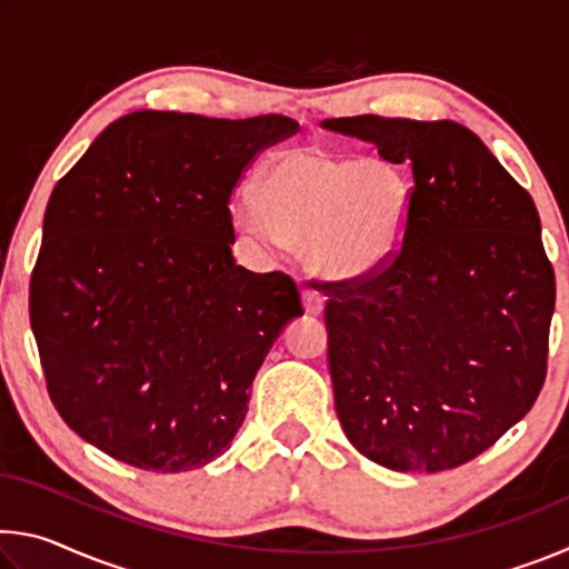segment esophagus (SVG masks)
Listing matches in <instances>:
<instances>
[{
	"label": "esophagus",
	"mask_w": 569,
	"mask_h": 569,
	"mask_svg": "<svg viewBox=\"0 0 569 569\" xmlns=\"http://www.w3.org/2000/svg\"><path fill=\"white\" fill-rule=\"evenodd\" d=\"M303 306H306V313H321L323 311V296L316 291L311 286H303Z\"/></svg>",
	"instance_id": "34e87169"
}]
</instances>
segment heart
<instances>
[{"label":"heart","instance_id":"1","mask_svg":"<svg viewBox=\"0 0 569 569\" xmlns=\"http://www.w3.org/2000/svg\"><path fill=\"white\" fill-rule=\"evenodd\" d=\"M409 198L407 178L387 160L301 146L268 158L258 190H240L230 216L258 246H303L313 271L353 281L383 271L399 256Z\"/></svg>","mask_w":569,"mask_h":569}]
</instances>
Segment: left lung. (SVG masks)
<instances>
[{"instance_id":"left-lung-1","label":"left lung","mask_w":569,"mask_h":569,"mask_svg":"<svg viewBox=\"0 0 569 569\" xmlns=\"http://www.w3.org/2000/svg\"><path fill=\"white\" fill-rule=\"evenodd\" d=\"M323 128L413 176L399 256L323 283L336 413L381 467H461L532 409L547 377L555 271L535 200L459 122L356 114Z\"/></svg>"}]
</instances>
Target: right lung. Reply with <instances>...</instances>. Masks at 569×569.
Here are the masks:
<instances>
[{
  "mask_svg": "<svg viewBox=\"0 0 569 569\" xmlns=\"http://www.w3.org/2000/svg\"><path fill=\"white\" fill-rule=\"evenodd\" d=\"M296 130L283 114L130 112L54 186L30 321L52 403L104 455L176 475L233 441L303 306L291 276L236 266L228 206L258 152Z\"/></svg>",
  "mask_w": 569,
  "mask_h": 569,
  "instance_id": "right-lung-1",
  "label": "right lung"
}]
</instances>
